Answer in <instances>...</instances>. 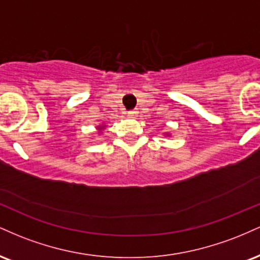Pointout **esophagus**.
<instances>
[{"label": "esophagus", "mask_w": 260, "mask_h": 260, "mask_svg": "<svg viewBox=\"0 0 260 260\" xmlns=\"http://www.w3.org/2000/svg\"><path fill=\"white\" fill-rule=\"evenodd\" d=\"M137 115V111L136 110H131V111H128V116H131V117H133V116Z\"/></svg>", "instance_id": "obj_1"}]
</instances>
